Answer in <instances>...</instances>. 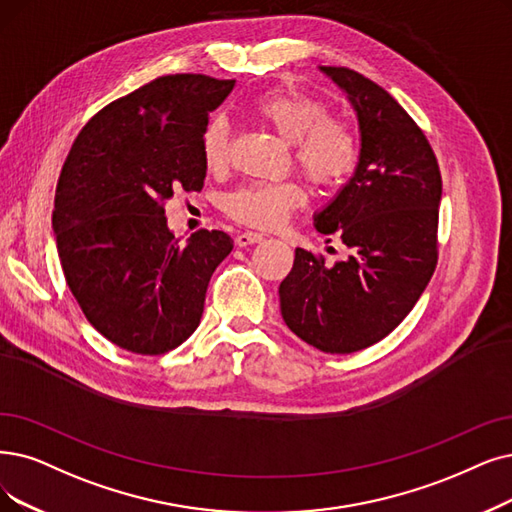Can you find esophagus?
<instances>
[{
    "mask_svg": "<svg viewBox=\"0 0 512 512\" xmlns=\"http://www.w3.org/2000/svg\"><path fill=\"white\" fill-rule=\"evenodd\" d=\"M264 237L262 233H254V231H243L237 235L235 243L239 245V248H245V245H252V243H260Z\"/></svg>",
    "mask_w": 512,
    "mask_h": 512,
    "instance_id": "1",
    "label": "esophagus"
}]
</instances>
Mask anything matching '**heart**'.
<instances>
[{
	"instance_id": "b5f03b06",
	"label": "heart",
	"mask_w": 512,
	"mask_h": 512,
	"mask_svg": "<svg viewBox=\"0 0 512 512\" xmlns=\"http://www.w3.org/2000/svg\"><path fill=\"white\" fill-rule=\"evenodd\" d=\"M252 113L292 147L296 168L319 189L346 182L359 163V138L351 124L327 115L319 98L296 90H271L254 100ZM201 155L210 170L229 159V128L212 119L201 138ZM298 182H252L224 197V210L239 222L271 229L302 203Z\"/></svg>"
}]
</instances>
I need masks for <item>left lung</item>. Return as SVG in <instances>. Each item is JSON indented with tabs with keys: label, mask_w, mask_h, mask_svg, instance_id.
Masks as SVG:
<instances>
[{
	"label": "left lung",
	"mask_w": 512,
	"mask_h": 512,
	"mask_svg": "<svg viewBox=\"0 0 512 512\" xmlns=\"http://www.w3.org/2000/svg\"><path fill=\"white\" fill-rule=\"evenodd\" d=\"M319 69L346 94L359 121L355 174L315 214V229L338 237L349 256L325 264L296 248L279 302L300 340L346 355L391 334L431 281L441 172L424 132L384 88L353 69Z\"/></svg>",
	"instance_id": "1"
}]
</instances>
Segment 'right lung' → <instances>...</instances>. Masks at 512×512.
<instances>
[{
    "label": "right lung",
    "instance_id": "1",
    "mask_svg": "<svg viewBox=\"0 0 512 512\" xmlns=\"http://www.w3.org/2000/svg\"><path fill=\"white\" fill-rule=\"evenodd\" d=\"M235 79L178 73L117 98L75 138L56 187L52 229L69 290L107 340L163 355L199 325L212 273L233 250L224 231L180 245L166 201L201 191V138Z\"/></svg>",
    "mask_w": 512,
    "mask_h": 512
}]
</instances>
